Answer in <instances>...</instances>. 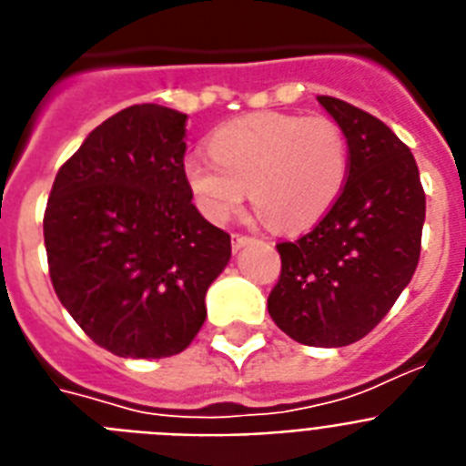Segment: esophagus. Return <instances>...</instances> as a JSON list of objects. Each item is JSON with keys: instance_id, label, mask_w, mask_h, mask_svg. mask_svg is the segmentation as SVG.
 <instances>
[{"instance_id": "1", "label": "esophagus", "mask_w": 466, "mask_h": 466, "mask_svg": "<svg viewBox=\"0 0 466 466\" xmlns=\"http://www.w3.org/2000/svg\"><path fill=\"white\" fill-rule=\"evenodd\" d=\"M253 241V237H246V234H234L232 237V244H234V251H239L244 246H248Z\"/></svg>"}]
</instances>
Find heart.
I'll list each match as a JSON object with an SVG mask.
<instances>
[{"instance_id":"b5f03b06","label":"heart","mask_w":466,"mask_h":466,"mask_svg":"<svg viewBox=\"0 0 466 466\" xmlns=\"http://www.w3.org/2000/svg\"><path fill=\"white\" fill-rule=\"evenodd\" d=\"M210 158L185 160L194 201L208 220L227 222L246 198L281 232L315 225L334 208L348 179L341 125L324 116L263 111L222 123Z\"/></svg>"}]
</instances>
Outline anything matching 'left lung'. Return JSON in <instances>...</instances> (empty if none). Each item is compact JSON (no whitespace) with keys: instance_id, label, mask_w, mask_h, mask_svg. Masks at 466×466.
<instances>
[{"instance_id":"obj_1","label":"left lung","mask_w":466,"mask_h":466,"mask_svg":"<svg viewBox=\"0 0 466 466\" xmlns=\"http://www.w3.org/2000/svg\"><path fill=\"white\" fill-rule=\"evenodd\" d=\"M318 101L348 142V179L334 208L296 241H281L269 318L303 346L341 348L384 319L412 279L426 197L410 148L389 125L334 96Z\"/></svg>"}]
</instances>
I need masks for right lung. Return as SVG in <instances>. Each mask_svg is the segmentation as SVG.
I'll return each mask as SVG.
<instances>
[{"mask_svg":"<svg viewBox=\"0 0 466 466\" xmlns=\"http://www.w3.org/2000/svg\"><path fill=\"white\" fill-rule=\"evenodd\" d=\"M187 116L137 104L92 130L54 179L45 246L54 291L120 358L182 353L232 241L191 203Z\"/></svg>","mask_w":466,"mask_h":466,"instance_id":"right-lung-1","label":"right lung"}]
</instances>
